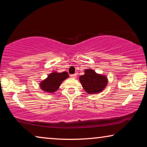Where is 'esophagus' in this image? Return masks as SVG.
Masks as SVG:
<instances>
[{
    "label": "esophagus",
    "instance_id": "1",
    "mask_svg": "<svg viewBox=\"0 0 147 147\" xmlns=\"http://www.w3.org/2000/svg\"><path fill=\"white\" fill-rule=\"evenodd\" d=\"M70 76H71V78H73V79H76V77H77V74H72V75H71Z\"/></svg>",
    "mask_w": 147,
    "mask_h": 147
}]
</instances>
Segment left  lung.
I'll return each instance as SVG.
<instances>
[{
    "label": "left lung",
    "mask_w": 147,
    "mask_h": 147,
    "mask_svg": "<svg viewBox=\"0 0 147 147\" xmlns=\"http://www.w3.org/2000/svg\"><path fill=\"white\" fill-rule=\"evenodd\" d=\"M84 72V75L79 77V81L88 94L100 93L106 87L108 83L106 76L96 73L94 70L90 68L85 69Z\"/></svg>",
    "instance_id": "obj_1"
}]
</instances>
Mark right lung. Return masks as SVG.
<instances>
[{"mask_svg":"<svg viewBox=\"0 0 147 147\" xmlns=\"http://www.w3.org/2000/svg\"><path fill=\"white\" fill-rule=\"evenodd\" d=\"M69 78L66 71H53L48 75L46 79H44L40 83V89L47 93H53L59 89L62 81Z\"/></svg>","mask_w":147,"mask_h":147,"instance_id":"1","label":"right lung"}]
</instances>
